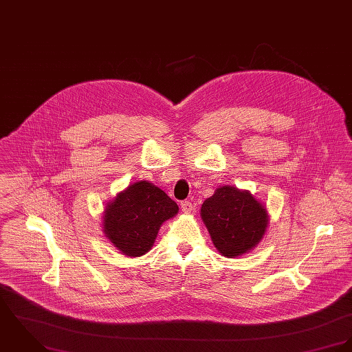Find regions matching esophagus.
Wrapping results in <instances>:
<instances>
[{
  "instance_id": "1",
  "label": "esophagus",
  "mask_w": 352,
  "mask_h": 352,
  "mask_svg": "<svg viewBox=\"0 0 352 352\" xmlns=\"http://www.w3.org/2000/svg\"><path fill=\"white\" fill-rule=\"evenodd\" d=\"M181 209H182V212L186 213V214L195 213V205H193L190 201H182V202H181Z\"/></svg>"
}]
</instances>
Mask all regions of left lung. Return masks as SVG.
I'll list each match as a JSON object with an SVG mask.
<instances>
[{
    "label": "left lung",
    "mask_w": 352,
    "mask_h": 352,
    "mask_svg": "<svg viewBox=\"0 0 352 352\" xmlns=\"http://www.w3.org/2000/svg\"><path fill=\"white\" fill-rule=\"evenodd\" d=\"M201 219L213 245L226 258H239L254 250L269 227L266 205L248 190L219 186L201 206Z\"/></svg>",
    "instance_id": "left-lung-1"
}]
</instances>
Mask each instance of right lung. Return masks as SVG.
<instances>
[{
  "label": "right lung",
  "instance_id": "add662e5",
  "mask_svg": "<svg viewBox=\"0 0 352 352\" xmlns=\"http://www.w3.org/2000/svg\"><path fill=\"white\" fill-rule=\"evenodd\" d=\"M178 210L177 202L160 188L148 181H138L107 202L102 231L120 254L142 256L154 245L160 226Z\"/></svg>",
  "mask_w": 352,
  "mask_h": 352
}]
</instances>
